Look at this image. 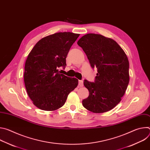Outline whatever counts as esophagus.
Instances as JSON below:
<instances>
[{"label":"esophagus","mask_w":150,"mask_h":150,"mask_svg":"<svg viewBox=\"0 0 150 150\" xmlns=\"http://www.w3.org/2000/svg\"><path fill=\"white\" fill-rule=\"evenodd\" d=\"M78 85H79V87H83V81H82V80H79V82H78Z\"/></svg>","instance_id":"34e87169"}]
</instances>
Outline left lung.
Segmentation results:
<instances>
[{
	"instance_id": "1",
	"label": "left lung",
	"mask_w": 150,
	"mask_h": 150,
	"mask_svg": "<svg viewBox=\"0 0 150 150\" xmlns=\"http://www.w3.org/2000/svg\"><path fill=\"white\" fill-rule=\"evenodd\" d=\"M77 44L98 72L94 82H83L89 96L82 100L83 106L96 113L108 112L120 103L129 83L127 57L114 40L100 34H85Z\"/></svg>"
}]
</instances>
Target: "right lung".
I'll return each mask as SVG.
<instances>
[{"instance_id": "obj_1", "label": "right lung", "mask_w": 150, "mask_h": 150, "mask_svg": "<svg viewBox=\"0 0 150 150\" xmlns=\"http://www.w3.org/2000/svg\"><path fill=\"white\" fill-rule=\"evenodd\" d=\"M79 34L57 33L40 40L29 53L24 79L27 94L38 109L56 110L65 104L68 96L78 84L75 78L60 74L66 58Z\"/></svg>"}]
</instances>
